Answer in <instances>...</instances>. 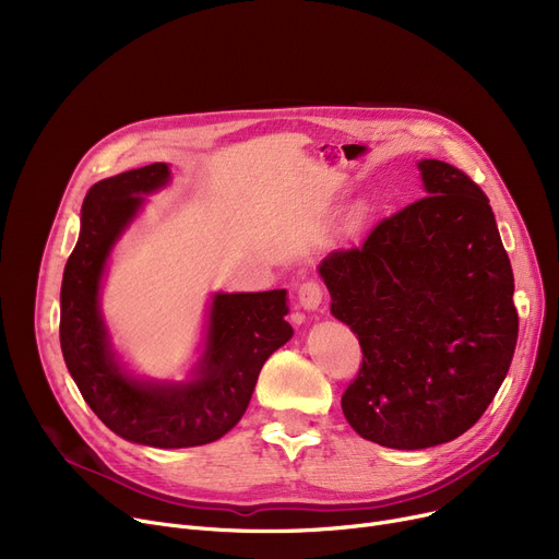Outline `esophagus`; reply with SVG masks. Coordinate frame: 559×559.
Here are the masks:
<instances>
[{
  "mask_svg": "<svg viewBox=\"0 0 559 559\" xmlns=\"http://www.w3.org/2000/svg\"><path fill=\"white\" fill-rule=\"evenodd\" d=\"M324 304V287H321L317 281H306L299 287V306L304 310H319V306Z\"/></svg>",
  "mask_w": 559,
  "mask_h": 559,
  "instance_id": "1",
  "label": "esophagus"
}]
</instances>
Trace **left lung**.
I'll list each match as a JSON object with an SVG mask.
<instances>
[{"instance_id":"left-lung-1","label":"left lung","mask_w":559,"mask_h":559,"mask_svg":"<svg viewBox=\"0 0 559 559\" xmlns=\"http://www.w3.org/2000/svg\"><path fill=\"white\" fill-rule=\"evenodd\" d=\"M419 169L426 197L319 264L331 312L362 348L344 417L369 442L403 451L472 428L519 335L512 264L487 194L444 160Z\"/></svg>"}]
</instances>
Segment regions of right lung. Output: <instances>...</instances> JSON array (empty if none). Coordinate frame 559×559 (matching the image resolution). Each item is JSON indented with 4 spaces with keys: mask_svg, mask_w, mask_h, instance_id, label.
<instances>
[{
    "mask_svg": "<svg viewBox=\"0 0 559 559\" xmlns=\"http://www.w3.org/2000/svg\"><path fill=\"white\" fill-rule=\"evenodd\" d=\"M169 181L154 163L110 176L87 190L79 242L61 285V348L93 413L129 442L156 449L211 444L245 415L258 373L292 337L287 292L215 295L205 350L186 383H140L117 365L99 314V283L112 245L150 194Z\"/></svg>",
    "mask_w": 559,
    "mask_h": 559,
    "instance_id": "add662e5",
    "label": "right lung"
}]
</instances>
